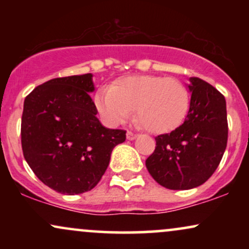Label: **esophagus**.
Here are the masks:
<instances>
[{"label": "esophagus", "instance_id": "esophagus-1", "mask_svg": "<svg viewBox=\"0 0 249 249\" xmlns=\"http://www.w3.org/2000/svg\"><path fill=\"white\" fill-rule=\"evenodd\" d=\"M126 138L128 139V141H134V139L137 138V134H134L133 132H131V131H127Z\"/></svg>", "mask_w": 249, "mask_h": 249}]
</instances>
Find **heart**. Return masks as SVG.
<instances>
[{
  "mask_svg": "<svg viewBox=\"0 0 249 249\" xmlns=\"http://www.w3.org/2000/svg\"><path fill=\"white\" fill-rule=\"evenodd\" d=\"M95 104L99 115L111 126L126 121L136 112V119L145 130L164 133L181 124L190 107V93L176 78L159 76H130L112 87L97 91Z\"/></svg>",
  "mask_w": 249,
  "mask_h": 249,
  "instance_id": "b5f03b06",
  "label": "heart"
}]
</instances>
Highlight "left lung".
Wrapping results in <instances>:
<instances>
[{
  "instance_id": "1",
  "label": "left lung",
  "mask_w": 249,
  "mask_h": 249,
  "mask_svg": "<svg viewBox=\"0 0 249 249\" xmlns=\"http://www.w3.org/2000/svg\"><path fill=\"white\" fill-rule=\"evenodd\" d=\"M187 88L192 95L184 123L171 133L156 137V150L145 161L152 178L168 190L204 184L227 146L225 97L198 77H191Z\"/></svg>"
}]
</instances>
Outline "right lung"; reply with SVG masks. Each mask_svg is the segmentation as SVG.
<instances>
[{"label": "right lung", "instance_id": "right-lung-1", "mask_svg": "<svg viewBox=\"0 0 249 249\" xmlns=\"http://www.w3.org/2000/svg\"><path fill=\"white\" fill-rule=\"evenodd\" d=\"M92 73L53 78L25 97L23 156L43 184L68 196L92 190L126 131L104 127L90 93Z\"/></svg>", "mask_w": 249, "mask_h": 249}]
</instances>
